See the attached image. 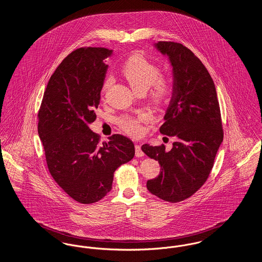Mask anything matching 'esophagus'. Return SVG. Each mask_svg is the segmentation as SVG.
Returning a JSON list of instances; mask_svg holds the SVG:
<instances>
[{"instance_id":"1","label":"esophagus","mask_w":262,"mask_h":262,"mask_svg":"<svg viewBox=\"0 0 262 262\" xmlns=\"http://www.w3.org/2000/svg\"><path fill=\"white\" fill-rule=\"evenodd\" d=\"M144 155V152L141 149L140 145H136V156L137 157H142Z\"/></svg>"}]
</instances>
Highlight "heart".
<instances>
[{
	"label": "heart",
	"mask_w": 262,
	"mask_h": 262,
	"mask_svg": "<svg viewBox=\"0 0 262 262\" xmlns=\"http://www.w3.org/2000/svg\"><path fill=\"white\" fill-rule=\"evenodd\" d=\"M122 74L137 92L146 91L151 86V95L156 104H161L169 97L172 91V80L166 75H160L159 66L151 62L142 54H134L122 67ZM112 77L108 76L102 85L104 93L112 84ZM147 120L144 114L137 116L124 115L119 118L120 126L130 136H140L143 132L142 124Z\"/></svg>",
	"instance_id": "1"
}]
</instances>
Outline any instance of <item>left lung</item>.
<instances>
[{
    "instance_id": "obj_1",
    "label": "left lung",
    "mask_w": 262,
    "mask_h": 262,
    "mask_svg": "<svg viewBox=\"0 0 262 262\" xmlns=\"http://www.w3.org/2000/svg\"><path fill=\"white\" fill-rule=\"evenodd\" d=\"M156 48L169 56L174 89L160 133L174 137L173 147L144 144L142 151L160 164V174L148 180L150 192L168 202H180L204 185L223 141L217 92L200 59L181 43L159 41Z\"/></svg>"
}]
</instances>
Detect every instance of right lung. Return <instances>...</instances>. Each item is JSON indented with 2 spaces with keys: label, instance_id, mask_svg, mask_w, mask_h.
<instances>
[{
  "label": "right lung",
  "instance_id": "obj_1",
  "mask_svg": "<svg viewBox=\"0 0 262 262\" xmlns=\"http://www.w3.org/2000/svg\"><path fill=\"white\" fill-rule=\"evenodd\" d=\"M112 51L82 47L73 51L49 79L38 112V134L51 176L73 200L90 204L112 188L115 171L135 156L133 141L113 135L109 141L89 128Z\"/></svg>",
  "mask_w": 262,
  "mask_h": 262
}]
</instances>
